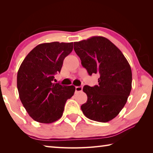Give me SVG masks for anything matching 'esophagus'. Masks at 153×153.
I'll use <instances>...</instances> for the list:
<instances>
[{"label": "esophagus", "mask_w": 153, "mask_h": 153, "mask_svg": "<svg viewBox=\"0 0 153 153\" xmlns=\"http://www.w3.org/2000/svg\"><path fill=\"white\" fill-rule=\"evenodd\" d=\"M82 91V86H76L75 87V91L76 92H80Z\"/></svg>", "instance_id": "esophagus-1"}]
</instances>
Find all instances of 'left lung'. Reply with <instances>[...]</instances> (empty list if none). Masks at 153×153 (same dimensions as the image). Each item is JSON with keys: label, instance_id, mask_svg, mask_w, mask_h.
<instances>
[{"label": "left lung", "instance_id": "left-lung-1", "mask_svg": "<svg viewBox=\"0 0 153 153\" xmlns=\"http://www.w3.org/2000/svg\"><path fill=\"white\" fill-rule=\"evenodd\" d=\"M74 50L88 74H100L98 85L84 86L88 96L81 106L90 120L107 123L119 114L131 90L130 64L121 51L103 36H92L74 42Z\"/></svg>", "mask_w": 153, "mask_h": 153}]
</instances>
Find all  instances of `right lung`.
Returning a JSON list of instances; mask_svg holds the SVG:
<instances>
[{"label": "right lung", "instance_id": "1", "mask_svg": "<svg viewBox=\"0 0 153 153\" xmlns=\"http://www.w3.org/2000/svg\"><path fill=\"white\" fill-rule=\"evenodd\" d=\"M73 49V42L40 44L20 65L17 76L19 96L34 120L50 124L62 117L66 101L74 95L75 87L53 83V80Z\"/></svg>", "mask_w": 153, "mask_h": 153}]
</instances>
